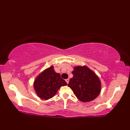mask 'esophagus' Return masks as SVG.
<instances>
[{"instance_id": "34e87169", "label": "esophagus", "mask_w": 130, "mask_h": 130, "mask_svg": "<svg viewBox=\"0 0 130 130\" xmlns=\"http://www.w3.org/2000/svg\"><path fill=\"white\" fill-rule=\"evenodd\" d=\"M65 81H66V82L67 83V84H68V83H69V79H66V80H65Z\"/></svg>"}]
</instances>
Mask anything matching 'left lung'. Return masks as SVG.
I'll return each mask as SVG.
<instances>
[{"instance_id": "1", "label": "left lung", "mask_w": 130, "mask_h": 130, "mask_svg": "<svg viewBox=\"0 0 130 130\" xmlns=\"http://www.w3.org/2000/svg\"><path fill=\"white\" fill-rule=\"evenodd\" d=\"M68 87L75 96L83 102L92 101L100 94L101 83L98 76L85 66L76 67L72 72Z\"/></svg>"}]
</instances>
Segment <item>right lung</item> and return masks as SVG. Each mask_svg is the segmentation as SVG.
I'll return each instance as SVG.
<instances>
[{
    "mask_svg": "<svg viewBox=\"0 0 130 130\" xmlns=\"http://www.w3.org/2000/svg\"><path fill=\"white\" fill-rule=\"evenodd\" d=\"M67 85V82L61 78L60 74L55 72L54 67H51L37 77L34 85L37 95L47 100L53 97L61 87Z\"/></svg>",
    "mask_w": 130,
    "mask_h": 130,
    "instance_id": "1",
    "label": "right lung"
}]
</instances>
